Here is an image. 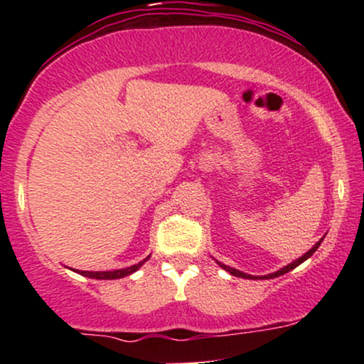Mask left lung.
I'll list each match as a JSON object with an SVG mask.
<instances>
[{
  "mask_svg": "<svg viewBox=\"0 0 364 364\" xmlns=\"http://www.w3.org/2000/svg\"><path fill=\"white\" fill-rule=\"evenodd\" d=\"M325 237V236H323ZM323 237H321V240L318 241V243H315L311 246L310 250H308L306 253L303 255V257H299L298 260H294L292 263H289V265H286V267H282L281 270H277V272H274V274H267V275H250V274H245V272H241V270H237V269H232V267H229V265H224V263H220V262H217L219 263L220 267H223V269L225 270V272H229L231 275H236V277H243V279H274V277H279V275H284V274H287V272H291L292 269H296V267L298 265H301V263L304 262V260H308V258L311 257L313 253L316 252V250H318V246L321 245V241H323Z\"/></svg>",
  "mask_w": 364,
  "mask_h": 364,
  "instance_id": "1",
  "label": "left lung"
}]
</instances>
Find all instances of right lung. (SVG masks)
<instances>
[{"label": "right lung", "instance_id": "right-lung-1", "mask_svg": "<svg viewBox=\"0 0 364 364\" xmlns=\"http://www.w3.org/2000/svg\"><path fill=\"white\" fill-rule=\"evenodd\" d=\"M150 258V255L147 258H144V260L141 262H139V263H135V265H132V267H124V269H118V270H104V272H92V270H75V269H70V270H73V272H77V274H80V275H85V277H90V279H104V281H111V279H123V277H127V275H132L133 272H136V270L140 269L141 265H144L145 262H147Z\"/></svg>", "mask_w": 364, "mask_h": 364}]
</instances>
